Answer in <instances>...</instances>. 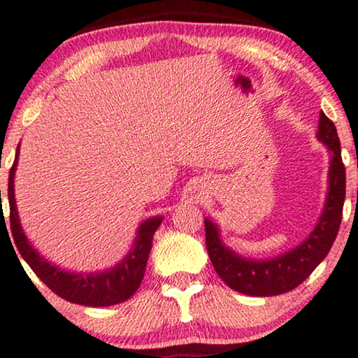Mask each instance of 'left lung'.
<instances>
[{
  "label": "left lung",
  "instance_id": "1",
  "mask_svg": "<svg viewBox=\"0 0 358 358\" xmlns=\"http://www.w3.org/2000/svg\"><path fill=\"white\" fill-rule=\"evenodd\" d=\"M317 139L327 147V194L316 226L301 244L271 259H247L224 244L216 222L204 217L209 260L229 288L249 296H276L301 285L326 259L334 244L342 221L345 199V166L341 157V142L334 122L319 113Z\"/></svg>",
  "mask_w": 358,
  "mask_h": 358
}]
</instances>
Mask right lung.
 <instances>
[{
	"mask_svg": "<svg viewBox=\"0 0 358 358\" xmlns=\"http://www.w3.org/2000/svg\"><path fill=\"white\" fill-rule=\"evenodd\" d=\"M17 157L19 145L8 182L9 221H11L14 242H16L17 250L21 252V257L26 260V264L34 270V273L52 292L64 298L65 301L83 304V306L103 308L129 299L141 287L152 249V239H154L155 231L164 221V217L154 216L142 221L137 227V234L131 250L111 268L103 271H80V273L62 268L37 252L36 247L27 239L21 221H19L16 196H14V175L17 169Z\"/></svg>",
	"mask_w": 358,
	"mask_h": 358,
	"instance_id": "add662e5",
	"label": "right lung"
}]
</instances>
